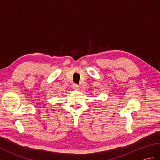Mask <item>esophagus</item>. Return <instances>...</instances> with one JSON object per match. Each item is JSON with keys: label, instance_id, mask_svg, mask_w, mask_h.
Wrapping results in <instances>:
<instances>
[{"label": "esophagus", "instance_id": "34e87169", "mask_svg": "<svg viewBox=\"0 0 160 160\" xmlns=\"http://www.w3.org/2000/svg\"><path fill=\"white\" fill-rule=\"evenodd\" d=\"M79 85L77 84H73V89L75 90H79Z\"/></svg>", "mask_w": 160, "mask_h": 160}]
</instances>
